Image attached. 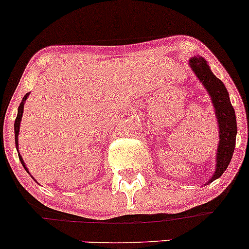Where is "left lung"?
Returning <instances> with one entry per match:
<instances>
[{
  "mask_svg": "<svg viewBox=\"0 0 249 249\" xmlns=\"http://www.w3.org/2000/svg\"><path fill=\"white\" fill-rule=\"evenodd\" d=\"M189 64L198 80L211 96L214 112L218 119L219 126V143L216 149V164L213 176L209 178L207 185L220 178L230 164L236 146V124L235 109L230 102L229 92L220 79L216 78L209 68L207 60L201 55H195L189 60Z\"/></svg>",
  "mask_w": 249,
  "mask_h": 249,
  "instance_id": "8db88e82",
  "label": "left lung"
}]
</instances>
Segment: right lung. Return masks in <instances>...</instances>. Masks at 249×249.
<instances>
[{
	"instance_id": "right-lung-1",
	"label": "right lung",
	"mask_w": 249,
	"mask_h": 249,
	"mask_svg": "<svg viewBox=\"0 0 249 249\" xmlns=\"http://www.w3.org/2000/svg\"><path fill=\"white\" fill-rule=\"evenodd\" d=\"M28 96H29V93H26V95H25V96H24V97H23V100H21V102H20V105H19V107H18V114H17V118H16V122H14V139H16V148H17V151H18L19 160H20L21 165H23V166H24V169H25V170H26V171H28V174H30V173H29L28 168H26L25 163H24L23 158H21L20 153H19V148H18V136H19V127H20V122H21V117H23V110H24V105H25V101H26V98H28ZM30 176H31V175H30ZM31 178H33V176H31ZM34 180H35V178H34ZM35 181H36V180H35Z\"/></svg>"
}]
</instances>
